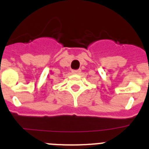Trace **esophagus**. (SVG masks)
<instances>
[{
	"mask_svg": "<svg viewBox=\"0 0 149 149\" xmlns=\"http://www.w3.org/2000/svg\"><path fill=\"white\" fill-rule=\"evenodd\" d=\"M72 72L73 74H80L81 70H80V69H78V70H73Z\"/></svg>",
	"mask_w": 149,
	"mask_h": 149,
	"instance_id": "34e87169",
	"label": "esophagus"
}]
</instances>
